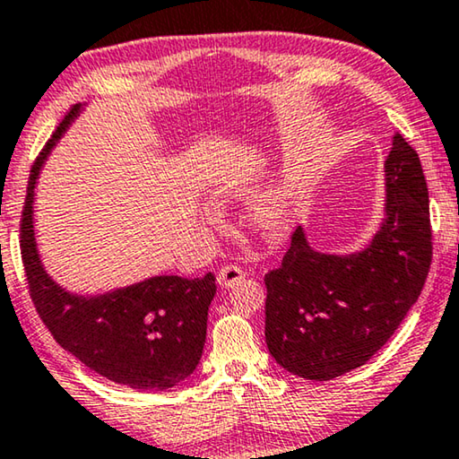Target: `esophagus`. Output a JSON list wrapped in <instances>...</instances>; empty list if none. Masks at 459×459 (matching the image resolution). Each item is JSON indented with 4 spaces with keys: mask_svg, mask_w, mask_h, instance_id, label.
Listing matches in <instances>:
<instances>
[{
    "mask_svg": "<svg viewBox=\"0 0 459 459\" xmlns=\"http://www.w3.org/2000/svg\"><path fill=\"white\" fill-rule=\"evenodd\" d=\"M241 281H245V270L238 266H232V264H229V266H222L221 273H218V282L227 289L237 287Z\"/></svg>",
    "mask_w": 459,
    "mask_h": 459,
    "instance_id": "esophagus-1",
    "label": "esophagus"
}]
</instances>
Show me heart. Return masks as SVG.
<instances>
[{
    "label": "heart",
    "mask_w": 459,
    "mask_h": 459,
    "mask_svg": "<svg viewBox=\"0 0 459 459\" xmlns=\"http://www.w3.org/2000/svg\"><path fill=\"white\" fill-rule=\"evenodd\" d=\"M289 214V193L281 191L276 195L264 197L260 202L254 204L249 216L251 222L264 232H276L285 227Z\"/></svg>",
    "instance_id": "b5f03b06"
}]
</instances>
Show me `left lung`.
I'll use <instances>...</instances> for the list:
<instances>
[{
    "label": "left lung",
    "instance_id": "8db88e82",
    "mask_svg": "<svg viewBox=\"0 0 459 459\" xmlns=\"http://www.w3.org/2000/svg\"><path fill=\"white\" fill-rule=\"evenodd\" d=\"M386 218L364 251L326 255L303 230L266 282V343L285 370L331 380L366 364L422 293L432 260L429 186L402 134L385 162Z\"/></svg>",
    "mask_w": 459,
    "mask_h": 459
}]
</instances>
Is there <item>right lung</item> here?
I'll use <instances>...</instances> for the list:
<instances>
[{
	"mask_svg": "<svg viewBox=\"0 0 459 459\" xmlns=\"http://www.w3.org/2000/svg\"><path fill=\"white\" fill-rule=\"evenodd\" d=\"M81 106H73L30 168L21 218V255L29 293L43 325L64 350L103 378L141 391L178 385L202 359L216 279L153 276L118 291L81 297L45 274L33 232V189L51 147Z\"/></svg>",
	"mask_w": 459,
	"mask_h": 459,
	"instance_id": "1",
	"label": "right lung"
}]
</instances>
